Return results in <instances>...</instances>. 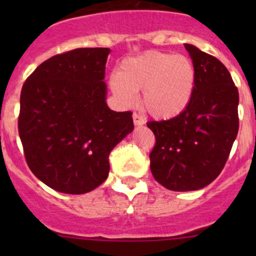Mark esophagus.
Segmentation results:
<instances>
[{
	"label": "esophagus",
	"mask_w": 256,
	"mask_h": 256,
	"mask_svg": "<svg viewBox=\"0 0 256 256\" xmlns=\"http://www.w3.org/2000/svg\"><path fill=\"white\" fill-rule=\"evenodd\" d=\"M132 120H134V124H135V125H138V126L144 125V118H141L138 114H136V112L132 114Z\"/></svg>",
	"instance_id": "34e87169"
}]
</instances>
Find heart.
Here are the masks:
<instances>
[{"label":"heart","instance_id":"b5f03b06","mask_svg":"<svg viewBox=\"0 0 256 256\" xmlns=\"http://www.w3.org/2000/svg\"><path fill=\"white\" fill-rule=\"evenodd\" d=\"M110 89L122 106L138 102L144 112L156 118H174L192 102L196 89V70L190 58L158 50H148L121 63L118 73L110 78Z\"/></svg>","mask_w":256,"mask_h":256}]
</instances>
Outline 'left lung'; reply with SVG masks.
<instances>
[{"label": "left lung", "instance_id": "obj_1", "mask_svg": "<svg viewBox=\"0 0 256 256\" xmlns=\"http://www.w3.org/2000/svg\"><path fill=\"white\" fill-rule=\"evenodd\" d=\"M196 70L192 102L170 120L148 121L156 144L150 154L152 176L167 190L186 192L213 182L238 135V88L220 60L184 44Z\"/></svg>", "mask_w": 256, "mask_h": 256}]
</instances>
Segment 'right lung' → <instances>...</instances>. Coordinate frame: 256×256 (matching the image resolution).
I'll return each instance as SVG.
<instances>
[{"mask_svg":"<svg viewBox=\"0 0 256 256\" xmlns=\"http://www.w3.org/2000/svg\"><path fill=\"white\" fill-rule=\"evenodd\" d=\"M109 48H76L43 62L20 92L18 134L28 167L53 190L82 194L108 178L109 154L134 128L108 108Z\"/></svg>","mask_w":256,"mask_h":256,"instance_id":"add662e5","label":"right lung"}]
</instances>
